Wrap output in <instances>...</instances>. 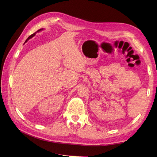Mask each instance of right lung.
<instances>
[{
	"label": "right lung",
	"mask_w": 157,
	"mask_h": 157,
	"mask_svg": "<svg viewBox=\"0 0 157 157\" xmlns=\"http://www.w3.org/2000/svg\"><path fill=\"white\" fill-rule=\"evenodd\" d=\"M41 30H42V29H39V30H38V31H37V32H39V31H41ZM35 33H33V34H32V35H31V36H29V37H28V39H27V40H26V41H25V42H27V41L28 40H29V39H31V38H32L33 36H34L35 35Z\"/></svg>",
	"instance_id": "obj_1"
}]
</instances>
